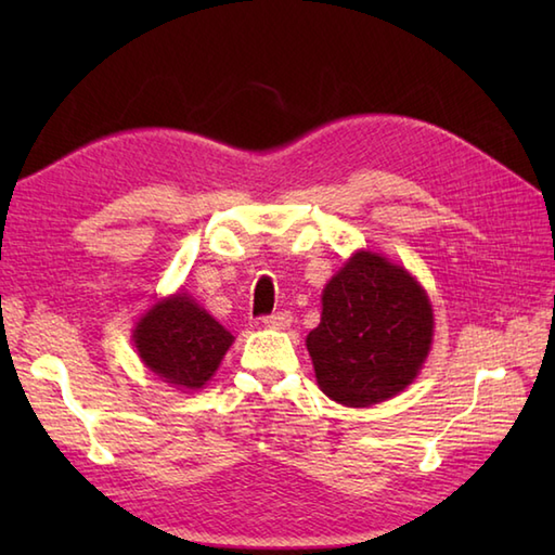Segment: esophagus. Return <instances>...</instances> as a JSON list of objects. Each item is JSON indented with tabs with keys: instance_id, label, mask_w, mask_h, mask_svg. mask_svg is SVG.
<instances>
[{
	"instance_id": "esophagus-1",
	"label": "esophagus",
	"mask_w": 555,
	"mask_h": 555,
	"mask_svg": "<svg viewBox=\"0 0 555 555\" xmlns=\"http://www.w3.org/2000/svg\"><path fill=\"white\" fill-rule=\"evenodd\" d=\"M262 322H264L267 326H271V328H286V326H291V322H293V314H291L288 310L271 312V314L264 317Z\"/></svg>"
}]
</instances>
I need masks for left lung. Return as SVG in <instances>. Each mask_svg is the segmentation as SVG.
Returning <instances> with one entry per match:
<instances>
[{
  "label": "left lung",
  "mask_w": 555,
  "mask_h": 555,
  "mask_svg": "<svg viewBox=\"0 0 555 555\" xmlns=\"http://www.w3.org/2000/svg\"><path fill=\"white\" fill-rule=\"evenodd\" d=\"M431 305L403 267L358 253L328 281L308 336L317 384L336 403L367 408L415 379L431 346Z\"/></svg>",
  "instance_id": "8db88e82"
}]
</instances>
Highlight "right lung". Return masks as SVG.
<instances>
[{"instance_id":"right-lung-1","label":"right lung","mask_w":555,"mask_h":555,"mask_svg":"<svg viewBox=\"0 0 555 555\" xmlns=\"http://www.w3.org/2000/svg\"><path fill=\"white\" fill-rule=\"evenodd\" d=\"M133 338L147 367L179 388H203L233 344L227 328L183 293L157 302Z\"/></svg>"}]
</instances>
